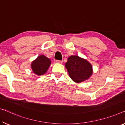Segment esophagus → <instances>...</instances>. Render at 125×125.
Wrapping results in <instances>:
<instances>
[{"label": "esophagus", "mask_w": 125, "mask_h": 125, "mask_svg": "<svg viewBox=\"0 0 125 125\" xmlns=\"http://www.w3.org/2000/svg\"><path fill=\"white\" fill-rule=\"evenodd\" d=\"M56 62L57 63H59V64H61V63L62 62V60H56Z\"/></svg>", "instance_id": "obj_1"}]
</instances>
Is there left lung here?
Masks as SVG:
<instances>
[{
  "label": "left lung",
  "instance_id": "8db88e82",
  "mask_svg": "<svg viewBox=\"0 0 125 125\" xmlns=\"http://www.w3.org/2000/svg\"><path fill=\"white\" fill-rule=\"evenodd\" d=\"M69 76L74 82L80 83L88 79L93 73L91 64L78 56H71L65 63Z\"/></svg>",
  "mask_w": 125,
  "mask_h": 125
}]
</instances>
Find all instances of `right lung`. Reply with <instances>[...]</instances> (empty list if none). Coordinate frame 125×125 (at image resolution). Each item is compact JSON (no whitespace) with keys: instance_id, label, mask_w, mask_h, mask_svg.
Listing matches in <instances>:
<instances>
[{"instance_id":"1","label":"right lung","mask_w":125,"mask_h":125,"mask_svg":"<svg viewBox=\"0 0 125 125\" xmlns=\"http://www.w3.org/2000/svg\"><path fill=\"white\" fill-rule=\"evenodd\" d=\"M51 64V60L44 55H40L32 62L31 68L34 73L42 75L46 73Z\"/></svg>"}]
</instances>
